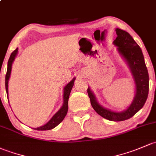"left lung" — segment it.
<instances>
[{
  "instance_id": "8db88e82",
  "label": "left lung",
  "mask_w": 156,
  "mask_h": 156,
  "mask_svg": "<svg viewBox=\"0 0 156 156\" xmlns=\"http://www.w3.org/2000/svg\"><path fill=\"white\" fill-rule=\"evenodd\" d=\"M117 37L113 41L114 45L118 46L119 53L124 57L131 69L136 86V94L133 102L128 109L120 113L110 111L104 108L96 101L94 95L89 88L91 104L98 114L106 119L114 122L124 121L131 118L144 107L149 94V74L144 62L142 50L132 37L125 30L116 28Z\"/></svg>"
}]
</instances>
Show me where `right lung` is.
<instances>
[{
	"label": "right lung",
	"mask_w": 156,
	"mask_h": 156,
	"mask_svg": "<svg viewBox=\"0 0 156 156\" xmlns=\"http://www.w3.org/2000/svg\"><path fill=\"white\" fill-rule=\"evenodd\" d=\"M17 52H18V49H15L13 52L11 53L10 57H9V61H8L7 64V70H6V76H5V87L6 91V94L8 95V80H9V76H10L11 69H12V64L13 62L14 59H15L16 55ZM75 78L73 79L68 84L64 89V104L62 108L58 110L55 115L52 116V118L46 123L44 126L39 127V128H34V130H37V131H46V130H50L54 128L58 124H60L63 119H65V115L67 113V110H68V99L69 96H70V93L71 91L72 88H73V83H74ZM8 98V97H7Z\"/></svg>",
	"instance_id": "right-lung-1"
}]
</instances>
